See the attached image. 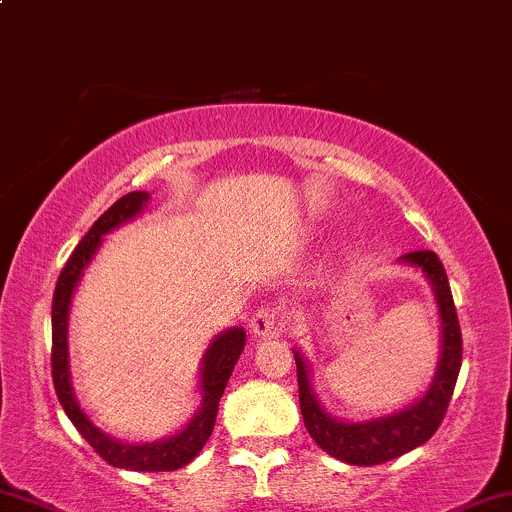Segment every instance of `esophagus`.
Returning <instances> with one entry per match:
<instances>
[{
    "instance_id": "obj_1",
    "label": "esophagus",
    "mask_w": 512,
    "mask_h": 512,
    "mask_svg": "<svg viewBox=\"0 0 512 512\" xmlns=\"http://www.w3.org/2000/svg\"><path fill=\"white\" fill-rule=\"evenodd\" d=\"M250 334L255 338H272L276 336V331H279L281 326V319L276 315L274 307H262V310H257L255 315L250 317Z\"/></svg>"
}]
</instances>
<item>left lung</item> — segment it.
<instances>
[{"label":"left lung","instance_id":"obj_1","mask_svg":"<svg viewBox=\"0 0 512 512\" xmlns=\"http://www.w3.org/2000/svg\"><path fill=\"white\" fill-rule=\"evenodd\" d=\"M398 264L417 269L434 293L436 310H439L441 346L439 362L427 391L417 396L403 408L386 412V415L365 417V420H346L326 410L319 400L315 384V367L300 350L293 348L295 367H298V393L300 412H303L305 429L324 453L348 465H379L386 460L412 451L432 439L451 403L460 365H463V338L455 315L451 286H448L446 269L432 250H417L398 257Z\"/></svg>","mask_w":512,"mask_h":512}]
</instances>
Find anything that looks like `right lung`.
I'll return each instance as SVG.
<instances>
[{"label":"right lung","mask_w":512,"mask_h":512,"mask_svg":"<svg viewBox=\"0 0 512 512\" xmlns=\"http://www.w3.org/2000/svg\"><path fill=\"white\" fill-rule=\"evenodd\" d=\"M147 205H150V193L147 190H133V193L119 197L92 224V229L85 233L78 248L73 250L66 267L61 269L52 298V377L61 408L69 415V420L78 429L80 436L100 453V458H104L114 467H123V470L166 472L188 465L202 451L209 434H212L221 393H224L226 384H229L233 367H236L238 357L245 348V329L243 326H231V329H224L209 341L205 355L200 360V372H197L200 405H197L195 415L181 429H176L174 434L143 443L121 441L114 439L112 434L102 432L90 420L88 412L80 408L76 389H73L71 381L69 357V317L73 295H76V288L80 279H83L85 269L95 260L97 250L102 248L104 236L121 229L128 221L138 219L147 209Z\"/></svg>","instance_id":"add662e5"}]
</instances>
